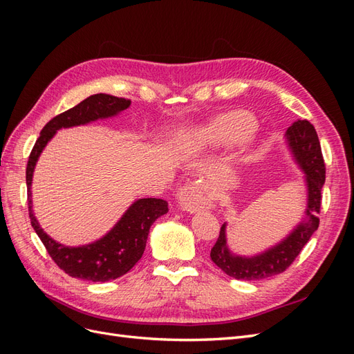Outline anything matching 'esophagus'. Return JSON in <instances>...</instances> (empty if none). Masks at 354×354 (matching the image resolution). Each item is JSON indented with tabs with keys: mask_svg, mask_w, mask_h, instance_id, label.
<instances>
[{
	"mask_svg": "<svg viewBox=\"0 0 354 354\" xmlns=\"http://www.w3.org/2000/svg\"><path fill=\"white\" fill-rule=\"evenodd\" d=\"M180 205L187 211H196L199 208H205L209 205V196L205 194L198 183H189L183 186L178 194Z\"/></svg>",
	"mask_w": 354,
	"mask_h": 354,
	"instance_id": "obj_1",
	"label": "esophagus"
}]
</instances>
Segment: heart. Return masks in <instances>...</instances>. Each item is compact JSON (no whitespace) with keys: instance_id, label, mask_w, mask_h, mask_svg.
Masks as SVG:
<instances>
[{"instance_id":"b5f03b06","label":"heart","mask_w":354,"mask_h":354,"mask_svg":"<svg viewBox=\"0 0 354 354\" xmlns=\"http://www.w3.org/2000/svg\"><path fill=\"white\" fill-rule=\"evenodd\" d=\"M254 118L246 112H229L220 115L203 131V136L211 143H232L239 140L246 143L251 140Z\"/></svg>"}]
</instances>
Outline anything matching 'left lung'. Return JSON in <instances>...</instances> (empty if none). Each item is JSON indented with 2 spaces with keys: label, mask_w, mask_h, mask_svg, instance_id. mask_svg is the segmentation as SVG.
I'll return each mask as SVG.
<instances>
[{
  "label": "left lung",
  "mask_w": 354,
  "mask_h": 354,
  "mask_svg": "<svg viewBox=\"0 0 354 354\" xmlns=\"http://www.w3.org/2000/svg\"><path fill=\"white\" fill-rule=\"evenodd\" d=\"M286 137L297 162L306 173L308 189L307 218L279 245L252 259L233 255L227 250L226 232H224L226 226L223 224L220 236L211 248V260L234 279L257 281L285 272L319 227L317 214L320 212V203H322V187L326 173L319 137L315 127L307 120H298L291 127H288Z\"/></svg>",
  "instance_id": "left-lung-1"
}]
</instances>
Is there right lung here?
Returning a JSON list of instances; mask_svg holds the SVG:
<instances>
[{"label":"right lung","instance_id":"1","mask_svg":"<svg viewBox=\"0 0 354 354\" xmlns=\"http://www.w3.org/2000/svg\"><path fill=\"white\" fill-rule=\"evenodd\" d=\"M131 100L124 97H115L109 94H94L82 100L75 108L53 118L41 130L35 146L28 159L26 167V186H28V208L29 218L38 238L44 243L47 252L60 269L66 274L78 279L91 282H106L121 277L130 272L134 264L142 259L146 248L149 229L153 221L168 212V202L164 199L146 198L138 199L128 208L124 217L116 226L103 236L100 241L69 248L53 241L47 233L42 232L37 218L32 214L30 183L38 156L46 147L50 138L60 128L87 124L99 118H108L127 109Z\"/></svg>","mask_w":354,"mask_h":354}]
</instances>
